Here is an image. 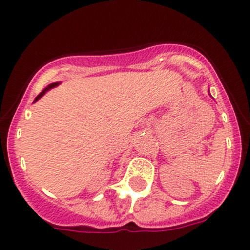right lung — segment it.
I'll return each instance as SVG.
<instances>
[{
    "mask_svg": "<svg viewBox=\"0 0 250 250\" xmlns=\"http://www.w3.org/2000/svg\"><path fill=\"white\" fill-rule=\"evenodd\" d=\"M58 84H60V83H58V82H56V83H52V84H50V85H48V86H47V88H45V89H43V90H42V91H41V93H40V94H39V95H38V96H36V98H35V100H34V103H35V101H38V100H39V99H40V98H41V96H43V95H45V93H46V91H48V90H50V89L55 88V86H57V85H58Z\"/></svg>",
    "mask_w": 250,
    "mask_h": 250,
    "instance_id": "add662e5",
    "label": "right lung"
}]
</instances>
